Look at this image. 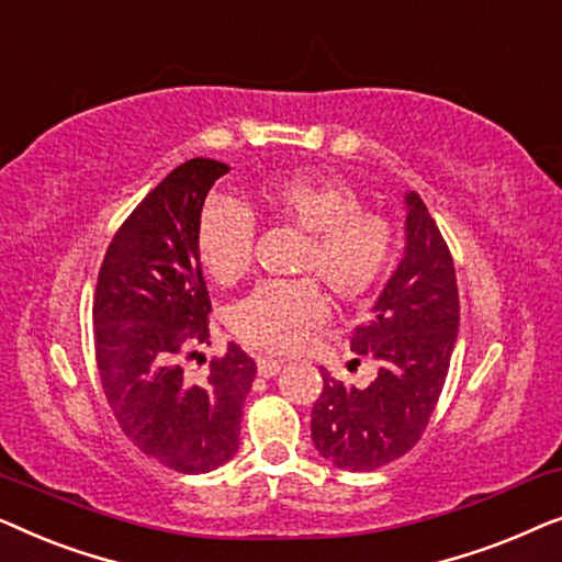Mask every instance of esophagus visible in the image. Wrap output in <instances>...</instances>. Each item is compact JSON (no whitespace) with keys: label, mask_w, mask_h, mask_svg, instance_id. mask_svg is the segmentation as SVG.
Listing matches in <instances>:
<instances>
[{"label":"esophagus","mask_w":562,"mask_h":562,"mask_svg":"<svg viewBox=\"0 0 562 562\" xmlns=\"http://www.w3.org/2000/svg\"><path fill=\"white\" fill-rule=\"evenodd\" d=\"M283 368L281 360H273V358H258V373L263 375V379H273L276 373H279Z\"/></svg>","instance_id":"1"}]
</instances>
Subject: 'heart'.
Returning a JSON list of instances; mask_svg holds the SVG:
<instances>
[{"mask_svg":"<svg viewBox=\"0 0 562 562\" xmlns=\"http://www.w3.org/2000/svg\"><path fill=\"white\" fill-rule=\"evenodd\" d=\"M252 214L304 233L294 273L312 279L263 283L229 310L237 340L271 356L296 350L327 314L325 283L337 302H358L386 273L394 256V225L386 214L360 204L340 179L306 173L271 176L256 191ZM256 222L240 204L217 202L199 225V256L222 286H233L252 263ZM314 278L318 280L313 281Z\"/></svg>","mask_w":562,"mask_h":562,"instance_id":"1","label":"heart"}]
</instances>
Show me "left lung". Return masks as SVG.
I'll use <instances>...</instances> for the list:
<instances>
[{"instance_id":"1","label":"left lung","mask_w":562,"mask_h":562,"mask_svg":"<svg viewBox=\"0 0 562 562\" xmlns=\"http://www.w3.org/2000/svg\"><path fill=\"white\" fill-rule=\"evenodd\" d=\"M460 302L448 243L419 194H406V248L375 299L371 319L352 329L350 350L379 366L366 389L322 371L312 440L342 471H375L425 435L448 379Z\"/></svg>"}]
</instances>
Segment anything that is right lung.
I'll list each match as a JSON object with an SVG mask.
<instances>
[{"instance_id": "obj_1", "label": "right lung", "mask_w": 562, "mask_h": 562, "mask_svg": "<svg viewBox=\"0 0 562 562\" xmlns=\"http://www.w3.org/2000/svg\"><path fill=\"white\" fill-rule=\"evenodd\" d=\"M227 164L173 168L114 233L94 291V352L110 409L145 456L179 473H210L240 445L256 360L229 342L202 381L187 360L210 345V291L199 260L204 199Z\"/></svg>"}]
</instances>
